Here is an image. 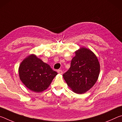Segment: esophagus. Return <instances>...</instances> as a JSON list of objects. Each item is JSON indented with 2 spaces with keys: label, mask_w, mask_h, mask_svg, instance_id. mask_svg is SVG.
Segmentation results:
<instances>
[{
  "label": "esophagus",
  "mask_w": 122,
  "mask_h": 122,
  "mask_svg": "<svg viewBox=\"0 0 122 122\" xmlns=\"http://www.w3.org/2000/svg\"><path fill=\"white\" fill-rule=\"evenodd\" d=\"M57 73H58L60 74H62L63 73V71H62V70L59 69V70H57Z\"/></svg>",
  "instance_id": "esophagus-1"
}]
</instances>
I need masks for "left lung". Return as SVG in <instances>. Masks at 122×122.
Returning <instances> with one entry per match:
<instances>
[{
  "instance_id": "left-lung-1",
  "label": "left lung",
  "mask_w": 122,
  "mask_h": 122,
  "mask_svg": "<svg viewBox=\"0 0 122 122\" xmlns=\"http://www.w3.org/2000/svg\"><path fill=\"white\" fill-rule=\"evenodd\" d=\"M71 67L63 74L67 85L75 93L83 94L96 83L100 71L98 59L92 51L81 48L75 52Z\"/></svg>"
}]
</instances>
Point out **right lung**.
<instances>
[{"label": "right lung", "mask_w": 122, "mask_h": 122, "mask_svg": "<svg viewBox=\"0 0 122 122\" xmlns=\"http://www.w3.org/2000/svg\"><path fill=\"white\" fill-rule=\"evenodd\" d=\"M19 77L29 89L39 92L46 90L57 73L36 55L28 56L20 64Z\"/></svg>", "instance_id": "right-lung-1"}]
</instances>
